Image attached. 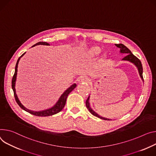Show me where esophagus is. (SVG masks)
Instances as JSON below:
<instances>
[{
	"mask_svg": "<svg viewBox=\"0 0 156 156\" xmlns=\"http://www.w3.org/2000/svg\"><path fill=\"white\" fill-rule=\"evenodd\" d=\"M79 82H86V83H89L90 81L89 78L87 76H81L78 78V79Z\"/></svg>",
	"mask_w": 156,
	"mask_h": 156,
	"instance_id": "1",
	"label": "esophagus"
}]
</instances>
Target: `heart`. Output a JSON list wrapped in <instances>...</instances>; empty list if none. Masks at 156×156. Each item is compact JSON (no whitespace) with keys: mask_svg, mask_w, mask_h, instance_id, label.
I'll list each match as a JSON object with an SVG mask.
<instances>
[{"mask_svg":"<svg viewBox=\"0 0 156 156\" xmlns=\"http://www.w3.org/2000/svg\"><path fill=\"white\" fill-rule=\"evenodd\" d=\"M101 48H99L98 47H93L92 48H91L89 51H88V54L90 55V56H96L98 55V54H100V52H101Z\"/></svg>","mask_w":156,"mask_h":156,"instance_id":"obj_1","label":"heart"}]
</instances>
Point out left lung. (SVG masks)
Returning a JSON list of instances; mask_svg holds the SVG:
<instances>
[{
	"label": "left lung",
	"mask_w": 156,
	"mask_h": 156,
	"mask_svg": "<svg viewBox=\"0 0 156 156\" xmlns=\"http://www.w3.org/2000/svg\"><path fill=\"white\" fill-rule=\"evenodd\" d=\"M117 47L119 48H120V50H121V53H126L127 54L126 56H125V57H124L122 58L123 60H127V61H129L132 63H133L138 68V70H139V75L140 76V77L142 78V79H143V66H142V63H141V62L140 61V60L137 58L136 56L135 55H134L131 51L127 48L125 45H124L123 44H116L115 45ZM88 100H89V97L88 98V99L86 101V106L87 108L88 109L89 111L91 113V114L99 118L100 119H104V120H110L109 119H107V118H103L101 116H100V115H98L97 113H96L94 111L92 110V109H91V108L90 107V104H89V102H88Z\"/></svg>",
	"instance_id": "8db88e82"
}]
</instances>
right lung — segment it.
Returning a JSON list of instances; mask_svg holds the SVG:
<instances>
[{
  "mask_svg": "<svg viewBox=\"0 0 156 156\" xmlns=\"http://www.w3.org/2000/svg\"><path fill=\"white\" fill-rule=\"evenodd\" d=\"M49 45V44L48 43H47V42H44V41H40V42H38V43H37L35 45H33L32 47H34L35 45ZM25 54L23 53L20 57L19 58L17 62V63H16V69H15V73H14V75L12 77V88L13 91V94H14V97H15V100L17 102V103L19 105V106L23 110H25V111L28 112L30 113V114L33 115H35V116H41V117H44V116H51V115H53L55 114H56V113L59 112L60 111H61L63 108H64L65 105V103H66V98L68 96V94H69V93L71 91H72L73 90V89L76 87V84H73V85L71 86L69 88H68L64 93L61 96V97L60 98L58 101L57 102V103H56L53 107H52L51 108L49 109H47L45 111H40V112H34V111H30L29 109H26L21 103L19 101V99L17 96V94L16 93V90H15V83H16V76H17V66H18V63H19V60L20 58V57H22V56Z\"/></svg>",
  "mask_w": 156,
  "mask_h": 156,
  "instance_id": "add662e5",
  "label": "right lung"
}]
</instances>
